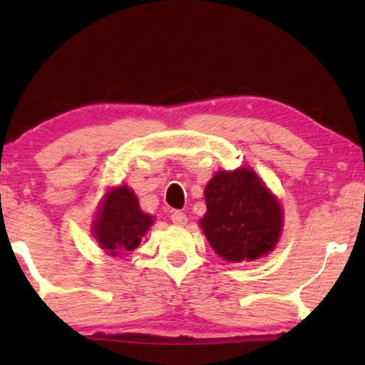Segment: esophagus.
Instances as JSON below:
<instances>
[{
    "mask_svg": "<svg viewBox=\"0 0 365 365\" xmlns=\"http://www.w3.org/2000/svg\"><path fill=\"white\" fill-rule=\"evenodd\" d=\"M171 221L174 224H178V226H184V224L187 222V216L184 212H181V211H174L171 214Z\"/></svg>",
    "mask_w": 365,
    "mask_h": 365,
    "instance_id": "1",
    "label": "esophagus"
}]
</instances>
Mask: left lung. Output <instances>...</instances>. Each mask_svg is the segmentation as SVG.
Here are the masks:
<instances>
[{"label":"left lung","instance_id":"1","mask_svg":"<svg viewBox=\"0 0 365 365\" xmlns=\"http://www.w3.org/2000/svg\"><path fill=\"white\" fill-rule=\"evenodd\" d=\"M202 232L219 257L254 261L271 252L282 232V207L252 169L217 171L204 189Z\"/></svg>","mask_w":365,"mask_h":365}]
</instances>
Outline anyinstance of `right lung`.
Instances as JSON below:
<instances>
[{
	"label": "right lung",
	"instance_id": "add662e5",
	"mask_svg": "<svg viewBox=\"0 0 365 365\" xmlns=\"http://www.w3.org/2000/svg\"><path fill=\"white\" fill-rule=\"evenodd\" d=\"M154 219L143 212L131 187H113L99 206L93 222V234L99 247L109 256H121L141 242V237L153 226Z\"/></svg>",
	"mask_w": 365,
	"mask_h": 365
}]
</instances>
